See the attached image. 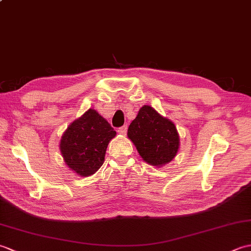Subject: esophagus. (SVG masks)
Instances as JSON below:
<instances>
[{
  "label": "esophagus",
  "instance_id": "esophagus-1",
  "mask_svg": "<svg viewBox=\"0 0 251 251\" xmlns=\"http://www.w3.org/2000/svg\"><path fill=\"white\" fill-rule=\"evenodd\" d=\"M117 131H119V134L120 135H126V132H127V126H122L121 127V128H119V130H117Z\"/></svg>",
  "mask_w": 251,
  "mask_h": 251
}]
</instances>
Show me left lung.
<instances>
[{
	"instance_id": "left-lung-1",
	"label": "left lung",
	"mask_w": 251,
	"mask_h": 251,
	"mask_svg": "<svg viewBox=\"0 0 251 251\" xmlns=\"http://www.w3.org/2000/svg\"><path fill=\"white\" fill-rule=\"evenodd\" d=\"M127 136L146 163L163 167L177 155L180 137L174 123L151 105L140 108L130 123Z\"/></svg>"
}]
</instances>
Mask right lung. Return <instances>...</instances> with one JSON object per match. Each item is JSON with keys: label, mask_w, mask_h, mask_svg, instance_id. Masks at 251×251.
<instances>
[{"label": "right lung", "mask_w": 251, "mask_h": 251, "mask_svg": "<svg viewBox=\"0 0 251 251\" xmlns=\"http://www.w3.org/2000/svg\"><path fill=\"white\" fill-rule=\"evenodd\" d=\"M116 131L94 109L73 121L60 139V152L67 166L79 177H89L102 166Z\"/></svg>", "instance_id": "1"}]
</instances>
